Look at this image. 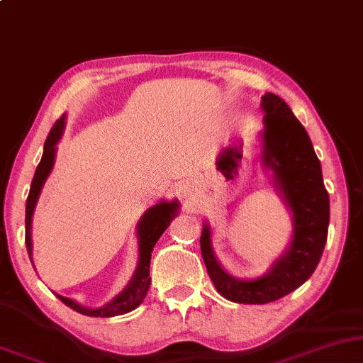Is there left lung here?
<instances>
[{"label": "left lung", "instance_id": "8db88e82", "mask_svg": "<svg viewBox=\"0 0 363 363\" xmlns=\"http://www.w3.org/2000/svg\"><path fill=\"white\" fill-rule=\"evenodd\" d=\"M264 109L262 161L274 171L275 182L294 212V238L269 274L238 280L225 274L211 249L209 227L201 234V252L217 292L238 303H269L301 287L313 274L327 242L330 204L323 186L322 167L311 138L280 96L267 93Z\"/></svg>", "mask_w": 363, "mask_h": 363}]
</instances>
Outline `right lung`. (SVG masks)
<instances>
[{
	"label": "right lung",
	"instance_id": "right-lung-1",
	"mask_svg": "<svg viewBox=\"0 0 363 363\" xmlns=\"http://www.w3.org/2000/svg\"><path fill=\"white\" fill-rule=\"evenodd\" d=\"M62 128H65V116H61L60 119L52 124L50 134H48L46 143H45V151H43L41 162L38 164L35 177L31 181V189L26 199V249L31 259V217L33 211H35L38 196H40L41 187L45 184L48 174L51 172L52 162H55V152H56V143L60 141ZM177 201L174 202H159L157 206L147 209L146 214L143 216L141 222L138 227V235H139V264L136 272L131 282L128 284V287L119 294L118 297H114L113 301L99 308H86L81 307L79 303H76L71 298L57 296V298L62 303H66L67 307H71L72 311L83 313V315L89 317H114V315H123L136 308L139 303L144 301L146 294L151 286V277H149V265H151V252L156 245L157 239L161 238L162 232L167 229L169 222L177 216Z\"/></svg>",
	"mask_w": 363,
	"mask_h": 363
}]
</instances>
